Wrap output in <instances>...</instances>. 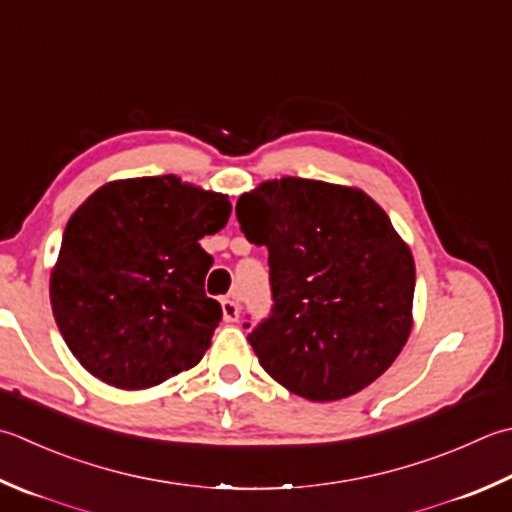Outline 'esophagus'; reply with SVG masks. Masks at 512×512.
<instances>
[{
	"label": "esophagus",
	"mask_w": 512,
	"mask_h": 512,
	"mask_svg": "<svg viewBox=\"0 0 512 512\" xmlns=\"http://www.w3.org/2000/svg\"><path fill=\"white\" fill-rule=\"evenodd\" d=\"M222 315H224V322H237L239 319V304L233 297L222 299Z\"/></svg>",
	"instance_id": "34e87169"
}]
</instances>
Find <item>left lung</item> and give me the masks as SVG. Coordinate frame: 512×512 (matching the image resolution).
Wrapping results in <instances>:
<instances>
[{"mask_svg": "<svg viewBox=\"0 0 512 512\" xmlns=\"http://www.w3.org/2000/svg\"><path fill=\"white\" fill-rule=\"evenodd\" d=\"M242 230L268 248L273 315L248 335L275 382L335 402L382 377L413 330L415 259L362 188L266 179L239 197Z\"/></svg>", "mask_w": 512, "mask_h": 512, "instance_id": "1", "label": "left lung"}]
</instances>
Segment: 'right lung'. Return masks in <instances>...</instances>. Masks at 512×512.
<instances>
[{"instance_id": "right-lung-1", "label": "right lung", "mask_w": 512, "mask_h": 512, "mask_svg": "<svg viewBox=\"0 0 512 512\" xmlns=\"http://www.w3.org/2000/svg\"><path fill=\"white\" fill-rule=\"evenodd\" d=\"M228 217V195L177 175L115 179L70 215L50 306L90 375L146 390L202 362L222 306L204 293L213 257L199 239Z\"/></svg>"}]
</instances>
